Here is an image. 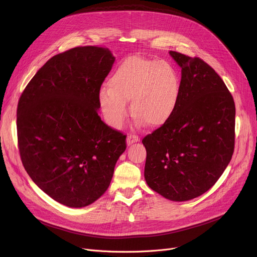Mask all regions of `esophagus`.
<instances>
[{
  "mask_svg": "<svg viewBox=\"0 0 257 257\" xmlns=\"http://www.w3.org/2000/svg\"><path fill=\"white\" fill-rule=\"evenodd\" d=\"M140 138L139 137H137V136H134V134H129V136L127 137V145L128 146H130V145H132L133 143H137V142H140Z\"/></svg>",
  "mask_w": 257,
  "mask_h": 257,
  "instance_id": "34e87169",
  "label": "esophagus"
}]
</instances>
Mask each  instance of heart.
<instances>
[{
    "mask_svg": "<svg viewBox=\"0 0 257 257\" xmlns=\"http://www.w3.org/2000/svg\"><path fill=\"white\" fill-rule=\"evenodd\" d=\"M107 85L101 88L99 99L107 123L114 128L128 114L127 100L139 124L165 125L176 111L181 93L179 75L171 64L139 55L121 61Z\"/></svg>",
    "mask_w": 257,
    "mask_h": 257,
    "instance_id": "1",
    "label": "heart"
}]
</instances>
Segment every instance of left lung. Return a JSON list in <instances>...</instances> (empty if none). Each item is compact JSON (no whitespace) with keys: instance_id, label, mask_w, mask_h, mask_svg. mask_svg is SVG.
I'll return each mask as SVG.
<instances>
[{"instance_id":"1","label":"left lung","mask_w":257,"mask_h":257,"mask_svg":"<svg viewBox=\"0 0 257 257\" xmlns=\"http://www.w3.org/2000/svg\"><path fill=\"white\" fill-rule=\"evenodd\" d=\"M181 67L176 111L143 139L145 179L172 201L206 193L230 163L234 151L235 105L222 78L199 57L170 51Z\"/></svg>"}]
</instances>
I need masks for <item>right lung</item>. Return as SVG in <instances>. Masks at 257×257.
I'll return each instance as SVG.
<instances>
[{"label":"right lung","instance_id":"obj_1","mask_svg":"<svg viewBox=\"0 0 257 257\" xmlns=\"http://www.w3.org/2000/svg\"><path fill=\"white\" fill-rule=\"evenodd\" d=\"M114 57L108 49L77 47L49 59L18 104V144L33 182L69 207H84L110 184L126 136L98 114L100 89Z\"/></svg>","mask_w":257,"mask_h":257}]
</instances>
